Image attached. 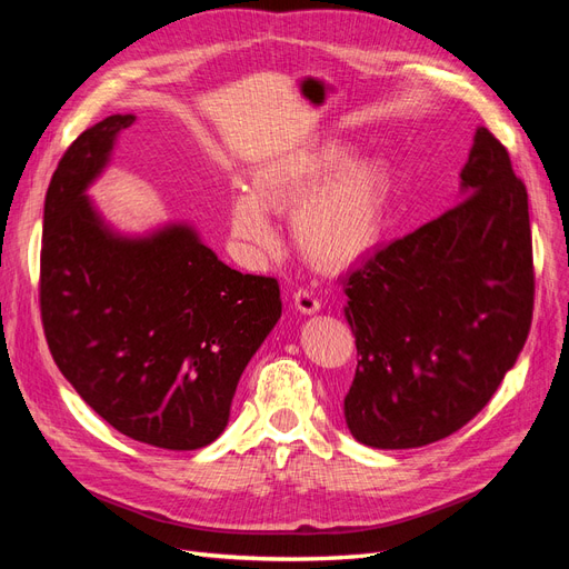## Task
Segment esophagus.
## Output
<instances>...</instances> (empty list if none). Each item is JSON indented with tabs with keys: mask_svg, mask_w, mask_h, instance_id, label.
<instances>
[{
	"mask_svg": "<svg viewBox=\"0 0 569 569\" xmlns=\"http://www.w3.org/2000/svg\"><path fill=\"white\" fill-rule=\"evenodd\" d=\"M295 306L299 308V311H301L303 316H311V313H318V311H320V299L313 295V291L297 289V291H295Z\"/></svg>",
	"mask_w": 569,
	"mask_h": 569,
	"instance_id": "esophagus-1",
	"label": "esophagus"
}]
</instances>
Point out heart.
I'll return each instance as SVG.
<instances>
[{
	"instance_id": "obj_1",
	"label": "heart",
	"mask_w": 569,
	"mask_h": 569,
	"mask_svg": "<svg viewBox=\"0 0 569 569\" xmlns=\"http://www.w3.org/2000/svg\"><path fill=\"white\" fill-rule=\"evenodd\" d=\"M339 149L297 151L256 173L253 194L230 203L232 237L249 253L278 242L270 211L295 213L299 249L325 270L360 261L380 242L387 209V178L377 163H341Z\"/></svg>"
}]
</instances>
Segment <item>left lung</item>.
Returning a JSON list of instances; mask_svg holds the SVG:
<instances>
[{
  "label": "left lung",
  "mask_w": 569,
  "mask_h": 569,
  "mask_svg": "<svg viewBox=\"0 0 569 569\" xmlns=\"http://www.w3.org/2000/svg\"><path fill=\"white\" fill-rule=\"evenodd\" d=\"M453 209L375 251L343 280L358 366L343 399L372 449L458 432L518 360L533 313L527 187L479 128Z\"/></svg>",
  "instance_id": "left-lung-1"
}]
</instances>
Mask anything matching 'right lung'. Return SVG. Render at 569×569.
Instances as JSON below:
<instances>
[{"label": "right lung", "mask_w": 569, "mask_h": 569, "mask_svg": "<svg viewBox=\"0 0 569 569\" xmlns=\"http://www.w3.org/2000/svg\"><path fill=\"white\" fill-rule=\"evenodd\" d=\"M134 116L66 149L44 199L40 316L51 358L97 416L166 451L218 439L247 363L282 316L280 284L218 261L189 228L120 239L84 187Z\"/></svg>", "instance_id": "obj_1"}]
</instances>
